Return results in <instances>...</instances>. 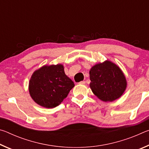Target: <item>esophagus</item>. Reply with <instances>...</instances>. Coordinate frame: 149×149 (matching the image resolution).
I'll use <instances>...</instances> for the list:
<instances>
[{"instance_id": "esophagus-1", "label": "esophagus", "mask_w": 149, "mask_h": 149, "mask_svg": "<svg viewBox=\"0 0 149 149\" xmlns=\"http://www.w3.org/2000/svg\"><path fill=\"white\" fill-rule=\"evenodd\" d=\"M79 84H81V85H84V84H85V81H80L79 83Z\"/></svg>"}]
</instances>
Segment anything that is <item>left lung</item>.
<instances>
[{
	"mask_svg": "<svg viewBox=\"0 0 149 149\" xmlns=\"http://www.w3.org/2000/svg\"><path fill=\"white\" fill-rule=\"evenodd\" d=\"M90 88L97 98L104 102H112L122 97L127 87V81L120 68L105 60L91 68Z\"/></svg>",
	"mask_w": 149,
	"mask_h": 149,
	"instance_id": "left-lung-1",
	"label": "left lung"
}]
</instances>
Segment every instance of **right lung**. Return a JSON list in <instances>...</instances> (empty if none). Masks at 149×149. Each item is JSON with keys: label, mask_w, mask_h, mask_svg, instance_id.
<instances>
[{"label": "right lung", "mask_w": 149, "mask_h": 149, "mask_svg": "<svg viewBox=\"0 0 149 149\" xmlns=\"http://www.w3.org/2000/svg\"><path fill=\"white\" fill-rule=\"evenodd\" d=\"M75 86L65 74L64 65H45L33 73L29 81V92L37 104L53 108L61 104Z\"/></svg>", "instance_id": "right-lung-1"}]
</instances>
